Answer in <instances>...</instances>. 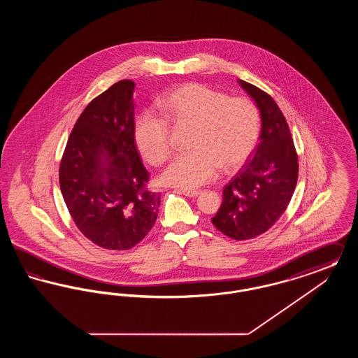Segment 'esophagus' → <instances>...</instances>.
<instances>
[{
    "label": "esophagus",
    "instance_id": "1",
    "mask_svg": "<svg viewBox=\"0 0 358 358\" xmlns=\"http://www.w3.org/2000/svg\"><path fill=\"white\" fill-rule=\"evenodd\" d=\"M180 193H182L184 196H187V197H197L200 193H201V190H192V189H181V190H178Z\"/></svg>",
    "mask_w": 358,
    "mask_h": 358
}]
</instances>
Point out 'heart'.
<instances>
[{
	"label": "heart",
	"mask_w": 358,
	"mask_h": 358,
	"mask_svg": "<svg viewBox=\"0 0 358 358\" xmlns=\"http://www.w3.org/2000/svg\"><path fill=\"white\" fill-rule=\"evenodd\" d=\"M159 106L168 120L193 124L187 153L174 157L162 181L174 187H197L212 181L219 169H238L252 153L260 133L255 103L200 83H187L166 94ZM134 139L152 165L164 164L171 153L168 120L142 111L134 122Z\"/></svg>",
	"instance_id": "heart-1"
}]
</instances>
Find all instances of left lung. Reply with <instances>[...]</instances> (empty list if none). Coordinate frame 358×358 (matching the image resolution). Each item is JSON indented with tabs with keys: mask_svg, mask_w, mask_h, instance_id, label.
<instances>
[{
	"mask_svg": "<svg viewBox=\"0 0 358 358\" xmlns=\"http://www.w3.org/2000/svg\"><path fill=\"white\" fill-rule=\"evenodd\" d=\"M260 111L255 153L222 189L213 225L228 238L247 240L268 231L286 210L298 180V155L289 124L273 98L238 79Z\"/></svg>",
	"mask_w": 358,
	"mask_h": 358,
	"instance_id": "obj_1",
	"label": "left lung"
}]
</instances>
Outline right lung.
I'll use <instances>...</instances> for the list:
<instances>
[{
	"label": "right lung",
	"instance_id": "add662e5",
	"mask_svg": "<svg viewBox=\"0 0 358 358\" xmlns=\"http://www.w3.org/2000/svg\"><path fill=\"white\" fill-rule=\"evenodd\" d=\"M134 82L120 80L88 103L76 120L59 169L72 220L94 244L130 250L153 228L159 194L134 141Z\"/></svg>",
	"mask_w": 358,
	"mask_h": 358
}]
</instances>
